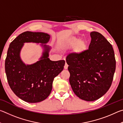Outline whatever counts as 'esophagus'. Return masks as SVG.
I'll list each match as a JSON object with an SVG mask.
<instances>
[{"mask_svg":"<svg viewBox=\"0 0 123 123\" xmlns=\"http://www.w3.org/2000/svg\"><path fill=\"white\" fill-rule=\"evenodd\" d=\"M68 65L67 64V63H66H66H65V65H64V68L65 69H67L68 68Z\"/></svg>","mask_w":123,"mask_h":123,"instance_id":"esophagus-1","label":"esophagus"}]
</instances>
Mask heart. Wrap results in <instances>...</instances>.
<instances>
[{"label": "heart", "mask_w": 123, "mask_h": 123, "mask_svg": "<svg viewBox=\"0 0 123 123\" xmlns=\"http://www.w3.org/2000/svg\"><path fill=\"white\" fill-rule=\"evenodd\" d=\"M64 48L73 47V51L76 54H80L86 50L87 43L86 42L76 37H72L67 39L62 44Z\"/></svg>", "instance_id": "obj_1"}]
</instances>
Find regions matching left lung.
Returning a JSON list of instances; mask_svg holds the SVG:
<instances>
[{
    "label": "left lung",
    "instance_id": "obj_1",
    "mask_svg": "<svg viewBox=\"0 0 123 123\" xmlns=\"http://www.w3.org/2000/svg\"><path fill=\"white\" fill-rule=\"evenodd\" d=\"M90 35L88 49L80 54H69L66 57L73 91L79 98L87 101L96 100L108 91L116 64L109 42L99 32L93 31Z\"/></svg>",
    "mask_w": 123,
    "mask_h": 123
}]
</instances>
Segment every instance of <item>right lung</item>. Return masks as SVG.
I'll use <instances>...</instances> for the list:
<instances>
[{
  "label": "right lung",
  "instance_id": "1",
  "mask_svg": "<svg viewBox=\"0 0 123 123\" xmlns=\"http://www.w3.org/2000/svg\"><path fill=\"white\" fill-rule=\"evenodd\" d=\"M50 38L46 33L26 31L17 37L8 49L5 63L8 83L14 94L28 103H38L49 96L54 79L63 70L65 61H51L48 58L50 48L42 44L44 49L40 60L26 65L20 59V50L24 43L45 44Z\"/></svg>",
  "mask_w": 123,
  "mask_h": 123
}]
</instances>
